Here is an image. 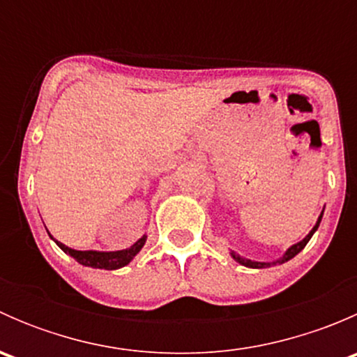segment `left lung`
I'll return each instance as SVG.
<instances>
[{"instance_id": "1", "label": "left lung", "mask_w": 357, "mask_h": 357, "mask_svg": "<svg viewBox=\"0 0 357 357\" xmlns=\"http://www.w3.org/2000/svg\"><path fill=\"white\" fill-rule=\"evenodd\" d=\"M321 218H323V212H321V215H319V219H318V222H316L314 228L311 229V233H309V235L305 236V238L302 240V242H298V243H295V245H291V247L289 248V250H287V254L283 255L282 259H280L278 264H282V262H285V261H290L291 257H295V255H297L298 252L302 250V248H304L305 245H307V242H309V240H311V236L314 235V231H316V229H318L319 222H321ZM233 257H235L236 261L240 262V264L247 266V268H266V266H271V264H268V262H254V261H248V259L240 257V255H236V254H233Z\"/></svg>"}]
</instances>
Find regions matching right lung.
Here are the masks:
<instances>
[{
	"instance_id": "1",
	"label": "right lung",
	"mask_w": 357,
	"mask_h": 357,
	"mask_svg": "<svg viewBox=\"0 0 357 357\" xmlns=\"http://www.w3.org/2000/svg\"><path fill=\"white\" fill-rule=\"evenodd\" d=\"M145 242H146V236H143V238H139L132 247L126 248V250H117V252L74 250V248H68L60 242H56V245L62 248L66 254L72 255V257L82 266H91V268H100V269H117V268H122V266L129 264V261H131L139 250H142V247L145 245Z\"/></svg>"
}]
</instances>
